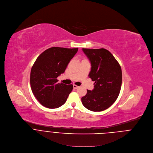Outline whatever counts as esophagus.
<instances>
[{
	"label": "esophagus",
	"instance_id": "esophagus-1",
	"mask_svg": "<svg viewBox=\"0 0 153 153\" xmlns=\"http://www.w3.org/2000/svg\"><path fill=\"white\" fill-rule=\"evenodd\" d=\"M78 88H79V86H78L75 85H73V88H74V89H77Z\"/></svg>",
	"mask_w": 153,
	"mask_h": 153
}]
</instances>
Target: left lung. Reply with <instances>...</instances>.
I'll list each match as a JSON object with an SVG mask.
<instances>
[{
  "label": "left lung",
  "instance_id": "1",
  "mask_svg": "<svg viewBox=\"0 0 153 153\" xmlns=\"http://www.w3.org/2000/svg\"><path fill=\"white\" fill-rule=\"evenodd\" d=\"M91 63L89 74L95 83L92 91L82 98L84 107L92 111H102L116 101L120 94L122 82L121 67L108 50L82 49Z\"/></svg>",
  "mask_w": 153,
  "mask_h": 153
}]
</instances>
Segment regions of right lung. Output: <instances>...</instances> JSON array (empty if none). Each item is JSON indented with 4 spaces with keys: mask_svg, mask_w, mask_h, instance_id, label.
<instances>
[{
    "mask_svg": "<svg viewBox=\"0 0 153 153\" xmlns=\"http://www.w3.org/2000/svg\"><path fill=\"white\" fill-rule=\"evenodd\" d=\"M78 48L52 47L45 50L36 59L30 73L33 94L44 107L56 108L62 105L73 90L72 85L58 82Z\"/></svg>",
    "mask_w": 153,
    "mask_h": 153,
    "instance_id": "right-lung-1",
    "label": "right lung"
}]
</instances>
